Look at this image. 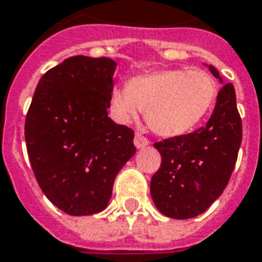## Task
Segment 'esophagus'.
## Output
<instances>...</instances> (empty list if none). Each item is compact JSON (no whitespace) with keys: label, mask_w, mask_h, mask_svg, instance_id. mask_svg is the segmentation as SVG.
Returning <instances> with one entry per match:
<instances>
[{"label":"esophagus","mask_w":262,"mask_h":262,"mask_svg":"<svg viewBox=\"0 0 262 262\" xmlns=\"http://www.w3.org/2000/svg\"><path fill=\"white\" fill-rule=\"evenodd\" d=\"M148 144H150L148 139H146L144 136H141L140 133H136V136H135V146H136L137 148H144V147H147Z\"/></svg>","instance_id":"esophagus-1"}]
</instances>
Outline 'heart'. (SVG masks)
<instances>
[{
  "mask_svg": "<svg viewBox=\"0 0 262 262\" xmlns=\"http://www.w3.org/2000/svg\"><path fill=\"white\" fill-rule=\"evenodd\" d=\"M216 84L199 69H165L136 76L129 87H115L111 112L116 121H136L146 112L152 130L165 137L182 136L193 130L211 111Z\"/></svg>",
  "mask_w": 262,
  "mask_h": 262,
  "instance_id": "b5f03b06",
  "label": "heart"
}]
</instances>
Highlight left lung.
Segmentation results:
<instances>
[{
    "instance_id": "obj_1",
    "label": "left lung",
    "mask_w": 262,
    "mask_h": 262,
    "mask_svg": "<svg viewBox=\"0 0 262 262\" xmlns=\"http://www.w3.org/2000/svg\"><path fill=\"white\" fill-rule=\"evenodd\" d=\"M208 69L222 77L212 65ZM242 143L236 93L232 83L221 87L207 125L189 135L154 144L160 151V169L151 178L150 193L157 210L175 220L203 214L225 190Z\"/></svg>"
}]
</instances>
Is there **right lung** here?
I'll return each instance as SVG.
<instances>
[{
  "label": "right lung",
  "instance_id": "1",
  "mask_svg": "<svg viewBox=\"0 0 262 262\" xmlns=\"http://www.w3.org/2000/svg\"><path fill=\"white\" fill-rule=\"evenodd\" d=\"M116 63L76 55L40 79L25 122L38 186L75 216L105 210L118 172L136 152L135 133L108 116Z\"/></svg>",
  "mask_w": 262,
  "mask_h": 262
}]
</instances>
